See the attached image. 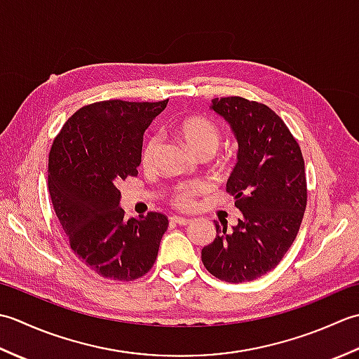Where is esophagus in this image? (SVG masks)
Wrapping results in <instances>:
<instances>
[{
	"label": "esophagus",
	"mask_w": 359,
	"mask_h": 359,
	"mask_svg": "<svg viewBox=\"0 0 359 359\" xmlns=\"http://www.w3.org/2000/svg\"><path fill=\"white\" fill-rule=\"evenodd\" d=\"M171 222L177 224V225H188L189 222H191V219H187V217H182V216H172Z\"/></svg>",
	"instance_id": "obj_1"
}]
</instances>
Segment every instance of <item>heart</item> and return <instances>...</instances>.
Masks as SVG:
<instances>
[{"mask_svg": "<svg viewBox=\"0 0 359 359\" xmlns=\"http://www.w3.org/2000/svg\"><path fill=\"white\" fill-rule=\"evenodd\" d=\"M179 133L196 154H201V152H211V154H215V151L217 149L220 142V133L217 126L208 118L203 117H188L185 120H182L179 123ZM158 144L160 139L157 135L149 137L148 142L144 143L142 151L143 166H151L154 163ZM202 189L203 187L201 184L179 187L172 196V202L180 208H188L189 205L193 203L191 197L202 191Z\"/></svg>", "mask_w": 359, "mask_h": 359, "instance_id": "obj_1", "label": "heart"}]
</instances>
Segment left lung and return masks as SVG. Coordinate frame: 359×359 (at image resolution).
Instances as JSON below:
<instances>
[{"label": "left lung", "mask_w": 359, "mask_h": 359, "mask_svg": "<svg viewBox=\"0 0 359 359\" xmlns=\"http://www.w3.org/2000/svg\"><path fill=\"white\" fill-rule=\"evenodd\" d=\"M210 109L238 142L226 191L242 217L231 230L215 220L216 238L202 248V262L212 276L238 284L273 270L292 247L307 205L306 168L299 144L269 106L225 97Z\"/></svg>", "instance_id": "1"}]
</instances>
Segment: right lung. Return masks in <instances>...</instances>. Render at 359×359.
Here are the masks:
<instances>
[{
	"instance_id": "1",
	"label": "right lung",
	"mask_w": 359,
	"mask_h": 359,
	"mask_svg": "<svg viewBox=\"0 0 359 359\" xmlns=\"http://www.w3.org/2000/svg\"><path fill=\"white\" fill-rule=\"evenodd\" d=\"M168 100H106L88 104L53 140L48 187L74 253L114 280H134L154 265L168 228L162 212L125 219L118 184L137 175L143 134Z\"/></svg>"
}]
</instances>
